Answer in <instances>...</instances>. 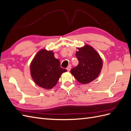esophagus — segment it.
<instances>
[{
    "label": "esophagus",
    "mask_w": 131,
    "mask_h": 131,
    "mask_svg": "<svg viewBox=\"0 0 131 131\" xmlns=\"http://www.w3.org/2000/svg\"><path fill=\"white\" fill-rule=\"evenodd\" d=\"M70 69H71V66H68V67H67V70H68V72H69V71L70 70Z\"/></svg>",
    "instance_id": "34e87169"
}]
</instances>
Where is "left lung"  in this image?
<instances>
[{
  "label": "left lung",
  "mask_w": 131,
  "mask_h": 131,
  "mask_svg": "<svg viewBox=\"0 0 131 131\" xmlns=\"http://www.w3.org/2000/svg\"><path fill=\"white\" fill-rule=\"evenodd\" d=\"M77 49L76 56L79 64L70 72L81 84H89L98 77L102 68V60L97 51L89 45Z\"/></svg>",
  "instance_id": "obj_1"
}]
</instances>
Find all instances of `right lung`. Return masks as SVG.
<instances>
[{
	"label": "right lung",
	"mask_w": 131,
	"mask_h": 131,
	"mask_svg": "<svg viewBox=\"0 0 131 131\" xmlns=\"http://www.w3.org/2000/svg\"><path fill=\"white\" fill-rule=\"evenodd\" d=\"M67 71L61 68L60 62L54 58L51 51L41 50L39 51L30 64V73L34 81L47 90L53 88L61 75Z\"/></svg>",
	"instance_id": "add662e5"
}]
</instances>
